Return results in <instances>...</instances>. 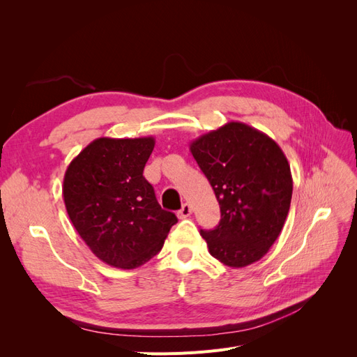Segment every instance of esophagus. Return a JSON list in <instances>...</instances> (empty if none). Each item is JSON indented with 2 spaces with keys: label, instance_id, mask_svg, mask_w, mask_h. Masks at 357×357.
<instances>
[{
  "label": "esophagus",
  "instance_id": "esophagus-1",
  "mask_svg": "<svg viewBox=\"0 0 357 357\" xmlns=\"http://www.w3.org/2000/svg\"><path fill=\"white\" fill-rule=\"evenodd\" d=\"M177 214H178L180 219H188L189 215L192 214V207H190V205H189L188 202H185V204H183L181 210H180Z\"/></svg>",
  "mask_w": 357,
  "mask_h": 357
}]
</instances>
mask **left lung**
Instances as JSON below:
<instances>
[{
	"mask_svg": "<svg viewBox=\"0 0 357 357\" xmlns=\"http://www.w3.org/2000/svg\"><path fill=\"white\" fill-rule=\"evenodd\" d=\"M190 152L220 205L219 225L201 229L210 255L231 268L257 262L290 208L294 181L283 150L257 129L229 122L192 142Z\"/></svg>",
	"mask_w": 357,
	"mask_h": 357,
	"instance_id": "obj_1",
	"label": "left lung"
}]
</instances>
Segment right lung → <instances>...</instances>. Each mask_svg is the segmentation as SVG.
<instances>
[{"mask_svg": "<svg viewBox=\"0 0 357 357\" xmlns=\"http://www.w3.org/2000/svg\"><path fill=\"white\" fill-rule=\"evenodd\" d=\"M153 137L96 138L66 171L62 195L70 220L91 252L107 265L134 269L162 245L174 213L162 210L143 171Z\"/></svg>", "mask_w": 357, "mask_h": 357, "instance_id": "obj_1", "label": "right lung"}]
</instances>
